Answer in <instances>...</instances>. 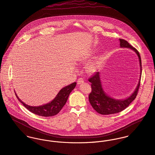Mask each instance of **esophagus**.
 Returning <instances> with one entry per match:
<instances>
[{
	"label": "esophagus",
	"mask_w": 155,
	"mask_h": 155,
	"mask_svg": "<svg viewBox=\"0 0 155 155\" xmlns=\"http://www.w3.org/2000/svg\"><path fill=\"white\" fill-rule=\"evenodd\" d=\"M83 83H84V80H83V79L81 78H79V79L78 80V81H77V84H78V85L81 84Z\"/></svg>",
	"instance_id": "1"
}]
</instances>
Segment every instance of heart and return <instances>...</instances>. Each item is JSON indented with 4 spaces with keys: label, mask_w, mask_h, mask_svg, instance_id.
<instances>
[{
    "label": "heart",
    "mask_w": 155,
    "mask_h": 155,
    "mask_svg": "<svg viewBox=\"0 0 155 155\" xmlns=\"http://www.w3.org/2000/svg\"><path fill=\"white\" fill-rule=\"evenodd\" d=\"M90 56L91 54H89ZM99 63L97 61L92 62L88 66H87V71L89 73H94L99 68Z\"/></svg>",
    "instance_id": "heart-1"
}]
</instances>
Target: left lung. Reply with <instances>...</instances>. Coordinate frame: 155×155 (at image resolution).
<instances>
[{
    "mask_svg": "<svg viewBox=\"0 0 155 155\" xmlns=\"http://www.w3.org/2000/svg\"><path fill=\"white\" fill-rule=\"evenodd\" d=\"M121 47L129 48L133 50L138 55L140 64V78L139 83L134 92L129 97L124 100H117L110 97L103 91L99 72H96L88 80L91 83L92 92L89 94V100L93 109L98 113L102 115H108L119 113L126 108L129 104L135 99L140 86L141 77V59L138 50L130 45L127 41L123 39H119Z\"/></svg>",
    "mask_w": 155,
    "mask_h": 155,
    "instance_id": "obj_1",
    "label": "left lung"
}]
</instances>
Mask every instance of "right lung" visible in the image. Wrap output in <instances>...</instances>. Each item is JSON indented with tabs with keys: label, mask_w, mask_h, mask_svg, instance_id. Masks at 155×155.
I'll return each instance as SVG.
<instances>
[{
	"label": "right lung",
	"mask_w": 155,
	"mask_h": 155,
	"mask_svg": "<svg viewBox=\"0 0 155 155\" xmlns=\"http://www.w3.org/2000/svg\"><path fill=\"white\" fill-rule=\"evenodd\" d=\"M76 84L77 83L75 82L62 88L52 101L47 104L38 107H32L26 104L18 98L16 93L15 95L20 102L31 113L41 116L51 117L58 114L61 111L65 105L69 94L75 88Z\"/></svg>",
	"instance_id": "right-lung-1"
}]
</instances>
